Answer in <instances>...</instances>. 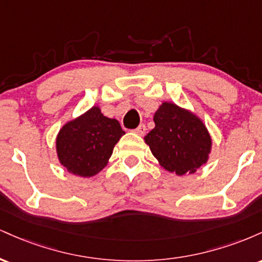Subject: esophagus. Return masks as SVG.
<instances>
[{
    "label": "esophagus",
    "instance_id": "34e87169",
    "mask_svg": "<svg viewBox=\"0 0 262 262\" xmlns=\"http://www.w3.org/2000/svg\"><path fill=\"white\" fill-rule=\"evenodd\" d=\"M133 132H134L135 134H138V135H144V134H145V132H146V127H145V124H140L139 127L135 128Z\"/></svg>",
    "mask_w": 262,
    "mask_h": 262
}]
</instances>
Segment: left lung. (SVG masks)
<instances>
[{"instance_id":"obj_1","label":"left lung","mask_w":262,"mask_h":262,"mask_svg":"<svg viewBox=\"0 0 262 262\" xmlns=\"http://www.w3.org/2000/svg\"><path fill=\"white\" fill-rule=\"evenodd\" d=\"M154 122L155 128L144 139L165 170L182 176L206 164L212 139L194 114L164 102L154 114Z\"/></svg>"}]
</instances>
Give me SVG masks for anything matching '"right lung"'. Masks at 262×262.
I'll list each match as a JSON object with an SVG mask.
<instances>
[{
	"label": "right lung",
	"mask_w": 262,
	"mask_h": 262,
	"mask_svg": "<svg viewBox=\"0 0 262 262\" xmlns=\"http://www.w3.org/2000/svg\"><path fill=\"white\" fill-rule=\"evenodd\" d=\"M124 134L117 119L107 118L100 108L92 107L59 132V160L74 175L91 177L106 166L114 145Z\"/></svg>",
	"instance_id": "obj_1"
}]
</instances>
